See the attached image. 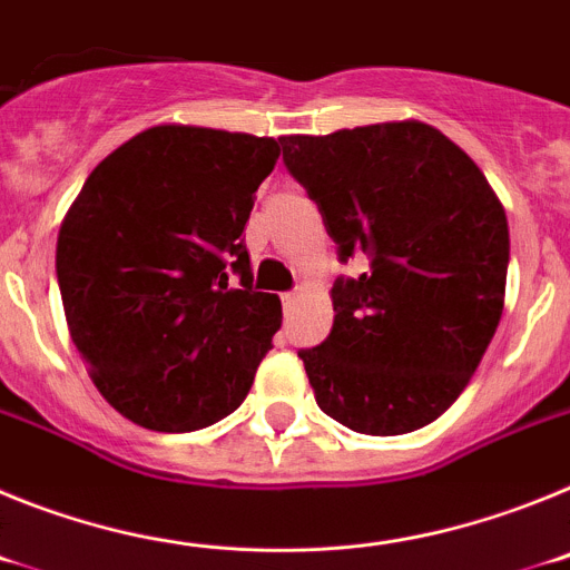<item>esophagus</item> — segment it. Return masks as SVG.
I'll return each mask as SVG.
<instances>
[{
  "label": "esophagus",
  "instance_id": "34e87169",
  "mask_svg": "<svg viewBox=\"0 0 570 570\" xmlns=\"http://www.w3.org/2000/svg\"><path fill=\"white\" fill-rule=\"evenodd\" d=\"M299 291L302 288H294V291H288V294H282V305H285V308H291V305L299 299Z\"/></svg>",
  "mask_w": 570,
  "mask_h": 570
}]
</instances>
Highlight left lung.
<instances>
[{
	"instance_id": "obj_1",
	"label": "left lung",
	"mask_w": 570,
	"mask_h": 570,
	"mask_svg": "<svg viewBox=\"0 0 570 570\" xmlns=\"http://www.w3.org/2000/svg\"><path fill=\"white\" fill-rule=\"evenodd\" d=\"M340 262L328 340L299 351L316 405L356 434L434 422L480 365L505 305L508 219L471 156L416 119L282 136Z\"/></svg>"
}]
</instances>
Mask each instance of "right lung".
<instances>
[{
    "label": "right lung",
    "instance_id": "1",
    "mask_svg": "<svg viewBox=\"0 0 570 570\" xmlns=\"http://www.w3.org/2000/svg\"><path fill=\"white\" fill-rule=\"evenodd\" d=\"M276 159L271 136L156 125L85 179L59 228V294L90 380L125 420L185 434L248 396L282 305L250 285L242 230Z\"/></svg>",
    "mask_w": 570,
    "mask_h": 570
}]
</instances>
